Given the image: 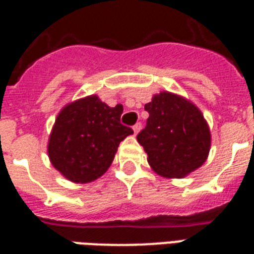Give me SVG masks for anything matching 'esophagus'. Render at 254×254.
Listing matches in <instances>:
<instances>
[{"instance_id":"obj_1","label":"esophagus","mask_w":254,"mask_h":254,"mask_svg":"<svg viewBox=\"0 0 254 254\" xmlns=\"http://www.w3.org/2000/svg\"><path fill=\"white\" fill-rule=\"evenodd\" d=\"M139 130H141V123H137L134 127H133V131H134V134H137Z\"/></svg>"}]
</instances>
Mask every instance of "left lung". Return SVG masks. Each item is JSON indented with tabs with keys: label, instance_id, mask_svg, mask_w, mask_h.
Segmentation results:
<instances>
[{
	"label": "left lung",
	"instance_id": "obj_1",
	"mask_svg": "<svg viewBox=\"0 0 254 254\" xmlns=\"http://www.w3.org/2000/svg\"><path fill=\"white\" fill-rule=\"evenodd\" d=\"M146 127L137 141L154 173L185 178L203 165L211 149V131L200 109L183 96L163 91L145 105Z\"/></svg>",
	"mask_w": 254,
	"mask_h": 254
}]
</instances>
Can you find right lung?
Instances as JSON below:
<instances>
[{"label": "right lung", "mask_w": 254, "mask_h": 254, "mask_svg": "<svg viewBox=\"0 0 254 254\" xmlns=\"http://www.w3.org/2000/svg\"><path fill=\"white\" fill-rule=\"evenodd\" d=\"M123 111L121 104L111 108L97 95L64 105L50 133L51 165L73 183H89L107 173L120 142L133 134L120 123Z\"/></svg>", "instance_id": "add662e5"}]
</instances>
